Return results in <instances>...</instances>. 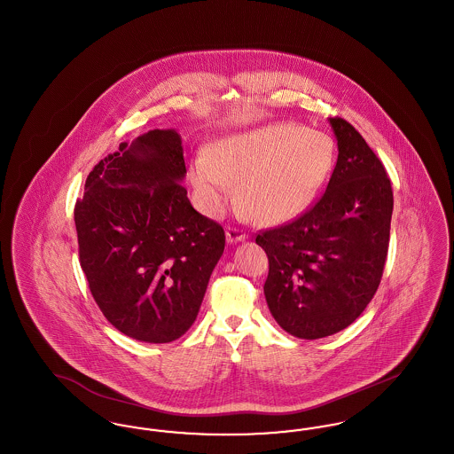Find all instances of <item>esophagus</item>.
Returning <instances> with one entry per match:
<instances>
[{
  "instance_id": "obj_1",
  "label": "esophagus",
  "mask_w": 454,
  "mask_h": 454,
  "mask_svg": "<svg viewBox=\"0 0 454 454\" xmlns=\"http://www.w3.org/2000/svg\"><path fill=\"white\" fill-rule=\"evenodd\" d=\"M248 239V235H245L241 230L237 228H226V241L231 245V243H239V241H245Z\"/></svg>"
}]
</instances>
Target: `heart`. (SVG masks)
I'll return each instance as SVG.
<instances>
[{"instance_id":"1","label":"heart","mask_w":454,"mask_h":454,"mask_svg":"<svg viewBox=\"0 0 454 454\" xmlns=\"http://www.w3.org/2000/svg\"><path fill=\"white\" fill-rule=\"evenodd\" d=\"M335 143L296 122H272L216 141L197 156L191 178L200 209L217 216L237 184L238 204L262 224L300 216L335 165Z\"/></svg>"}]
</instances>
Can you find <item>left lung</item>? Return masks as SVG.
Instances as JSON below:
<instances>
[{"mask_svg": "<svg viewBox=\"0 0 454 454\" xmlns=\"http://www.w3.org/2000/svg\"><path fill=\"white\" fill-rule=\"evenodd\" d=\"M328 122L339 158L322 199L255 239L269 257V309L282 330L306 340L344 330L372 300L388 255L393 213L380 158L347 121Z\"/></svg>", "mask_w": 454, "mask_h": 454, "instance_id": "obj_1", "label": "left lung"}]
</instances>
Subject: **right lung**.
<instances>
[{"instance_id": "right-lung-1", "label": "right lung", "mask_w": 454, "mask_h": 454, "mask_svg": "<svg viewBox=\"0 0 454 454\" xmlns=\"http://www.w3.org/2000/svg\"><path fill=\"white\" fill-rule=\"evenodd\" d=\"M185 173L180 134L148 130L95 165L74 206L91 296L139 342L167 344L192 326L224 252V231L192 207Z\"/></svg>"}]
</instances>
